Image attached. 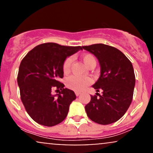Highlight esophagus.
<instances>
[{
	"label": "esophagus",
	"mask_w": 153,
	"mask_h": 153,
	"mask_svg": "<svg viewBox=\"0 0 153 153\" xmlns=\"http://www.w3.org/2000/svg\"><path fill=\"white\" fill-rule=\"evenodd\" d=\"M80 94H81V93H80V92H75V95H76V96H79Z\"/></svg>",
	"instance_id": "34e87169"
}]
</instances>
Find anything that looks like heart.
Returning a JSON list of instances; mask_svg holds the SVG:
<instances>
[{"label": "heart", "mask_w": 153, "mask_h": 153, "mask_svg": "<svg viewBox=\"0 0 153 153\" xmlns=\"http://www.w3.org/2000/svg\"><path fill=\"white\" fill-rule=\"evenodd\" d=\"M82 60L85 65L88 68H95L96 65V59L93 54H85L82 56ZM73 64V58L68 57L62 66V71L65 74L69 73L71 71V68ZM91 80L88 77H78L73 75L66 79V86L68 88L75 91H82L86 88L88 85H90Z\"/></svg>", "instance_id": "obj_1"}]
</instances>
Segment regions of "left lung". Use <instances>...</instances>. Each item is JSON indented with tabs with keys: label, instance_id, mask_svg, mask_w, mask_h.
Listing matches in <instances>:
<instances>
[{
	"label": "left lung",
	"instance_id": "8db88e82",
	"mask_svg": "<svg viewBox=\"0 0 153 153\" xmlns=\"http://www.w3.org/2000/svg\"><path fill=\"white\" fill-rule=\"evenodd\" d=\"M82 48L95 55L101 68L99 78L92 86L102 94L91 96L85 106L87 116L98 124H112L124 115L132 101L135 85L132 64L120 50L108 45L96 44Z\"/></svg>",
	"mask_w": 153,
	"mask_h": 153
}]
</instances>
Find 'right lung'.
<instances>
[{"label": "right lung", "instance_id": "add662e5", "mask_svg": "<svg viewBox=\"0 0 153 153\" xmlns=\"http://www.w3.org/2000/svg\"><path fill=\"white\" fill-rule=\"evenodd\" d=\"M82 47L45 43L32 49L21 62L17 77L21 99L26 112L38 124L52 127L66 118L69 106L76 99L74 91L65 88L63 63ZM61 90L52 95L51 90Z\"/></svg>", "mask_w": 153, "mask_h": 153}]
</instances>
